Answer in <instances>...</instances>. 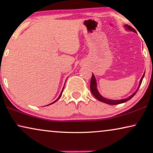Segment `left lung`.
<instances>
[{
  "instance_id": "1",
  "label": "left lung",
  "mask_w": 153,
  "mask_h": 153,
  "mask_svg": "<svg viewBox=\"0 0 153 153\" xmlns=\"http://www.w3.org/2000/svg\"><path fill=\"white\" fill-rule=\"evenodd\" d=\"M125 28L127 29V30H131V31H133V32H135L136 33V30L134 29L132 27H131L130 26H129V25H125ZM144 74H145V73H144L143 76H142L141 80H140V82H139V87H138V88L137 91H136L135 93H134L132 95L129 96V97L127 98H125L124 100H108V99H106V98H104V97H102V96L100 95L99 93V92H98L97 89V83H96V80H95V76H94V74H93L92 75V77H91V91L93 95H94V97H95L96 99L99 100L100 102H104V103L106 104H111V105H116V104H121V103H124V102L128 101L130 99H131L135 95V94L137 93V92L138 91V90H139L140 85L141 84V82H142V80H143V77H144Z\"/></svg>"
}]
</instances>
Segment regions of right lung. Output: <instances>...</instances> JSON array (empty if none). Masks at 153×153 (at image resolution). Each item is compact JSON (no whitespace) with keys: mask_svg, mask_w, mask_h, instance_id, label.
Wrapping results in <instances>:
<instances>
[{"mask_svg":"<svg viewBox=\"0 0 153 153\" xmlns=\"http://www.w3.org/2000/svg\"><path fill=\"white\" fill-rule=\"evenodd\" d=\"M63 88H62V92H61V93H60V96H59V97H58V99H57V100H56V101H54L53 102H52V103H51V104H53V103H55V102H56V101H57V100H59V99H60V97H61V95H62V91H63Z\"/></svg>","mask_w":153,"mask_h":153,"instance_id":"right-lung-1","label":"right lung"}]
</instances>
